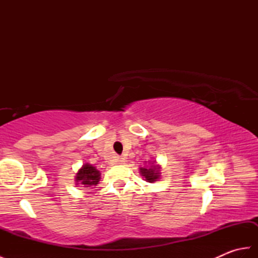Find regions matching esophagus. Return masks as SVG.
Instances as JSON below:
<instances>
[{
	"instance_id": "obj_1",
	"label": "esophagus",
	"mask_w": 258,
	"mask_h": 258,
	"mask_svg": "<svg viewBox=\"0 0 258 258\" xmlns=\"http://www.w3.org/2000/svg\"><path fill=\"white\" fill-rule=\"evenodd\" d=\"M124 162V158L123 157H117L116 158V164H122Z\"/></svg>"
}]
</instances>
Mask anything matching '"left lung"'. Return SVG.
Instances as JSON below:
<instances>
[{"instance_id": "obj_1", "label": "left lung", "mask_w": 258, "mask_h": 258, "mask_svg": "<svg viewBox=\"0 0 258 258\" xmlns=\"http://www.w3.org/2000/svg\"><path fill=\"white\" fill-rule=\"evenodd\" d=\"M141 173L143 176L145 177V180L147 182H155V180L160 176V171H158V167L157 166H152L151 168H146V167H142L141 168Z\"/></svg>"}]
</instances>
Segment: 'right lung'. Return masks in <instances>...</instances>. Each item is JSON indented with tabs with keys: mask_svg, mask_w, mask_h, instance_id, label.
I'll return each mask as SVG.
<instances>
[{
	"mask_svg": "<svg viewBox=\"0 0 258 258\" xmlns=\"http://www.w3.org/2000/svg\"><path fill=\"white\" fill-rule=\"evenodd\" d=\"M100 176L101 174L95 167H93L90 164H85V165H83V167L80 169L79 173L76 174V182H81V184L83 185L95 186L96 184H98Z\"/></svg>",
	"mask_w": 258,
	"mask_h": 258,
	"instance_id": "obj_1",
	"label": "right lung"
}]
</instances>
